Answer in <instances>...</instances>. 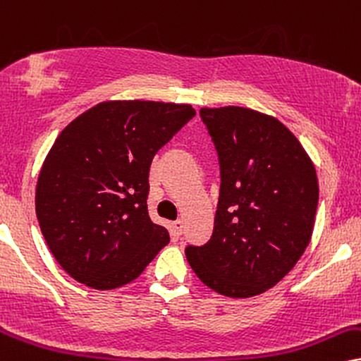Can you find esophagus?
Masks as SVG:
<instances>
[{"label":"esophagus","mask_w":361,"mask_h":361,"mask_svg":"<svg viewBox=\"0 0 361 361\" xmlns=\"http://www.w3.org/2000/svg\"><path fill=\"white\" fill-rule=\"evenodd\" d=\"M171 231H172V234L176 235V238H179V235H182V231H184V222H182V221L172 222Z\"/></svg>","instance_id":"34e87169"}]
</instances>
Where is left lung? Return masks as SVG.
I'll return each mask as SVG.
<instances>
[{
	"label": "left lung",
	"instance_id": "8db88e82",
	"mask_svg": "<svg viewBox=\"0 0 361 361\" xmlns=\"http://www.w3.org/2000/svg\"><path fill=\"white\" fill-rule=\"evenodd\" d=\"M221 166L214 231L188 246L197 278L229 298H251L278 284L303 256L313 234L318 177L310 155L271 115L201 109Z\"/></svg>",
	"mask_w": 361,
	"mask_h": 361
}]
</instances>
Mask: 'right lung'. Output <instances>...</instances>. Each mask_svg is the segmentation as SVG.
I'll use <instances>...</instances> for the list:
<instances>
[{
    "mask_svg": "<svg viewBox=\"0 0 361 361\" xmlns=\"http://www.w3.org/2000/svg\"><path fill=\"white\" fill-rule=\"evenodd\" d=\"M194 115L188 104L109 100L56 137L39 169L35 207L51 255L78 283L128 284L169 243L147 211L149 169Z\"/></svg>",
    "mask_w": 361,
    "mask_h": 361,
    "instance_id": "obj_1",
    "label": "right lung"
}]
</instances>
